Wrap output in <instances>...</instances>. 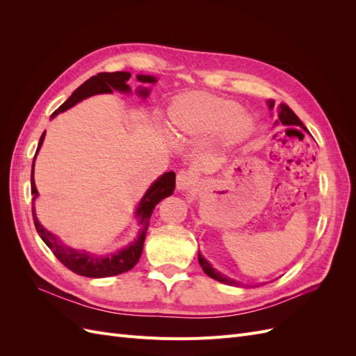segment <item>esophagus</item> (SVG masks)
Instances as JSON below:
<instances>
[{
    "label": "esophagus",
    "mask_w": 356,
    "mask_h": 356,
    "mask_svg": "<svg viewBox=\"0 0 356 356\" xmlns=\"http://www.w3.org/2000/svg\"><path fill=\"white\" fill-rule=\"evenodd\" d=\"M193 182H195V178H193V175L190 174L188 170H179L178 175H177V187L178 190L184 191V190H188Z\"/></svg>",
    "instance_id": "obj_1"
}]
</instances>
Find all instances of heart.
I'll list each match as a JSON object with an SVG mask.
<instances>
[{
	"mask_svg": "<svg viewBox=\"0 0 356 356\" xmlns=\"http://www.w3.org/2000/svg\"><path fill=\"white\" fill-rule=\"evenodd\" d=\"M239 111L241 105L233 99L208 93H188L179 96L170 106V131L178 138H196L227 127L225 136L236 143L251 131V118L238 115Z\"/></svg>",
	"mask_w": 356,
	"mask_h": 356,
	"instance_id": "b5f03b06",
	"label": "heart"
}]
</instances>
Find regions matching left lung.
<instances>
[{
  "instance_id": "1",
  "label": "left lung",
  "mask_w": 356,
  "mask_h": 356,
  "mask_svg": "<svg viewBox=\"0 0 356 356\" xmlns=\"http://www.w3.org/2000/svg\"><path fill=\"white\" fill-rule=\"evenodd\" d=\"M267 104H268V108L273 110L275 101L270 99ZM277 115H279V120H276L277 123L281 122V123L285 124V126H298V127L305 129V131H306L305 124L301 123V120L297 117V114H296L293 110H291L286 104H281V105H279ZM199 264H200V267L203 268V272L207 273L208 276H211L212 279H215V281L222 282V284H229V285H238V282H234L233 279H230V277H227V276H224V275L218 273L217 270H213L212 266H211L207 260H204V258H203L200 254H199Z\"/></svg>"
}]
</instances>
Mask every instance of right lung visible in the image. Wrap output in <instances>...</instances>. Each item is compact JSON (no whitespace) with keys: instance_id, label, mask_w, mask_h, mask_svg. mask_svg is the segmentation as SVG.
Masks as SVG:
<instances>
[{"instance_id":"add662e5","label":"right lung","mask_w":356,"mask_h":356,"mask_svg":"<svg viewBox=\"0 0 356 356\" xmlns=\"http://www.w3.org/2000/svg\"><path fill=\"white\" fill-rule=\"evenodd\" d=\"M129 79H131V72H124V71L96 74L89 80H86L81 86H79V88L72 92L70 98L51 114V117H56L58 114L67 111L68 108H71V106H74L75 104L86 98H89L92 95L113 93V90L131 92V88H129L127 84ZM136 79L143 83H156V79L152 77V75H138ZM138 93L141 95L143 98H147L148 89L141 88L138 90ZM44 135L46 132H42L35 156L42 145V141H44ZM34 161H35V157H34ZM34 161H32V172H31V195L34 196V199H32V218H34V224L40 238L44 241V243L50 248L51 252L56 255L58 260L67 268H70L71 272L86 277H108V276H115V275L131 270V268L139 261V257L143 254L145 233L148 229V221H149V217H152L153 209L161 199L170 196L175 190V172L170 170V172H166L165 175H161L154 184L148 188L143 200L139 202L138 209H136V217L139 218V224L143 225V230L139 233L138 239L127 248H124V250L118 251L113 255L95 257L88 252H80V251L71 250V248L63 246L56 239L55 234L49 233L38 222L35 208H34V200L38 196L35 181H34Z\"/></svg>"}]
</instances>
